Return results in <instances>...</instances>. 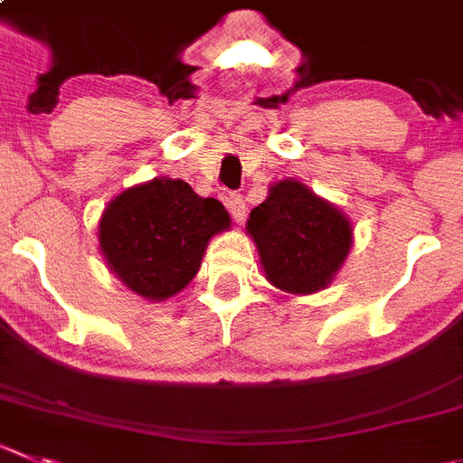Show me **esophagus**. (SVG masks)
<instances>
[{
	"label": "esophagus",
	"instance_id": "esophagus-1",
	"mask_svg": "<svg viewBox=\"0 0 463 463\" xmlns=\"http://www.w3.org/2000/svg\"><path fill=\"white\" fill-rule=\"evenodd\" d=\"M227 209L229 213H232V218L236 220V222H241L245 215V202L243 197H241V193H229L227 195Z\"/></svg>",
	"mask_w": 463,
	"mask_h": 463
}]
</instances>
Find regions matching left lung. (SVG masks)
Wrapping results in <instances>:
<instances>
[{
	"mask_svg": "<svg viewBox=\"0 0 463 463\" xmlns=\"http://www.w3.org/2000/svg\"><path fill=\"white\" fill-rule=\"evenodd\" d=\"M248 232L268 281L288 293L325 288L352 245L345 215L293 179L275 184L268 200L254 206Z\"/></svg>",
	"mask_w": 463,
	"mask_h": 463,
	"instance_id": "1",
	"label": "left lung"
}]
</instances>
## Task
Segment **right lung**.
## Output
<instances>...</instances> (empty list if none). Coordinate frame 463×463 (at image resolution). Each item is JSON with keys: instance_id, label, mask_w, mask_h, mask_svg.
I'll return each instance as SVG.
<instances>
[{"instance_id": "right-lung-1", "label": "right lung", "mask_w": 463, "mask_h": 463, "mask_svg": "<svg viewBox=\"0 0 463 463\" xmlns=\"http://www.w3.org/2000/svg\"><path fill=\"white\" fill-rule=\"evenodd\" d=\"M229 227L213 197L182 179H154L118 195L99 220V248L134 293L165 300L195 277L206 243Z\"/></svg>"}]
</instances>
